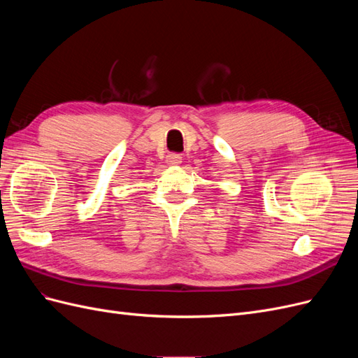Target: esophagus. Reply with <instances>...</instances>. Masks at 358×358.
I'll list each match as a JSON object with an SVG mask.
<instances>
[{"mask_svg": "<svg viewBox=\"0 0 358 358\" xmlns=\"http://www.w3.org/2000/svg\"><path fill=\"white\" fill-rule=\"evenodd\" d=\"M166 161L171 166H176V164H180V162H182V157L179 154H169Z\"/></svg>", "mask_w": 358, "mask_h": 358, "instance_id": "34e87169", "label": "esophagus"}]
</instances>
